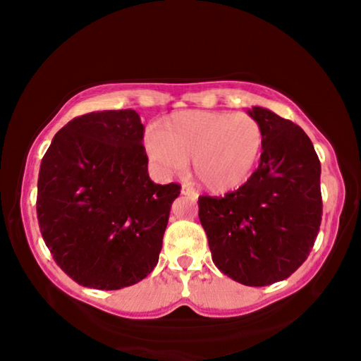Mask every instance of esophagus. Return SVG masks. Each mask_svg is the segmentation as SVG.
Returning <instances> with one entry per match:
<instances>
[{"label": "esophagus", "mask_w": 361, "mask_h": 361, "mask_svg": "<svg viewBox=\"0 0 361 361\" xmlns=\"http://www.w3.org/2000/svg\"><path fill=\"white\" fill-rule=\"evenodd\" d=\"M181 194L183 195H192V197H197V192H195L191 186L186 185V183L181 186Z\"/></svg>", "instance_id": "1"}]
</instances>
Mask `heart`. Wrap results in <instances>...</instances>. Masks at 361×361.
<instances>
[{
    "mask_svg": "<svg viewBox=\"0 0 361 361\" xmlns=\"http://www.w3.org/2000/svg\"><path fill=\"white\" fill-rule=\"evenodd\" d=\"M152 162L176 172L191 161V173L213 191L243 185L264 149V129L255 116L231 111H183L173 114L145 138Z\"/></svg>",
    "mask_w": 361,
    "mask_h": 361,
    "instance_id": "obj_1",
    "label": "heart"
}]
</instances>
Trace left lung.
Returning <instances> with one entry per match:
<instances>
[{"mask_svg": "<svg viewBox=\"0 0 361 361\" xmlns=\"http://www.w3.org/2000/svg\"><path fill=\"white\" fill-rule=\"evenodd\" d=\"M264 129L258 169L235 191L200 195L212 259L247 286L288 279L312 252L322 223L320 161L301 127L255 106Z\"/></svg>", "mask_w": 361, "mask_h": 361, "instance_id": "obj_1", "label": "left lung"}]
</instances>
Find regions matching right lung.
Listing matches in <instances>:
<instances>
[{
    "label": "right lung",
    "instance_id": "add662e5",
    "mask_svg": "<svg viewBox=\"0 0 361 361\" xmlns=\"http://www.w3.org/2000/svg\"><path fill=\"white\" fill-rule=\"evenodd\" d=\"M143 130L133 109L87 113L62 127L42 157L41 235L79 285L121 290L157 264L181 186L151 181Z\"/></svg>",
    "mask_w": 361,
    "mask_h": 361
}]
</instances>
